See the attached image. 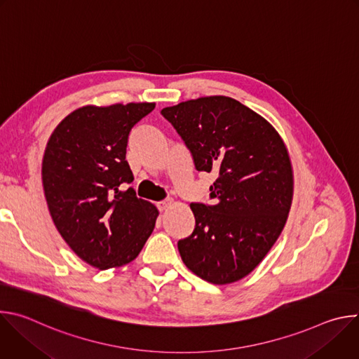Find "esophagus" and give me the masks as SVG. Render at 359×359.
I'll use <instances>...</instances> for the list:
<instances>
[{
  "label": "esophagus",
  "mask_w": 359,
  "mask_h": 359,
  "mask_svg": "<svg viewBox=\"0 0 359 359\" xmlns=\"http://www.w3.org/2000/svg\"><path fill=\"white\" fill-rule=\"evenodd\" d=\"M172 204H173V200L172 198H166V200L158 203V208H159L161 212H163V210H168L169 208H172Z\"/></svg>",
  "instance_id": "34e87169"
}]
</instances>
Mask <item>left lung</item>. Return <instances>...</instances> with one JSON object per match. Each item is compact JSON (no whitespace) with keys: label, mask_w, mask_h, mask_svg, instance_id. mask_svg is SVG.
<instances>
[{"label":"left lung","mask_w":359,"mask_h":359,"mask_svg":"<svg viewBox=\"0 0 359 359\" xmlns=\"http://www.w3.org/2000/svg\"><path fill=\"white\" fill-rule=\"evenodd\" d=\"M198 172L215 173L213 204H190L193 233L179 240L186 267L212 284L248 276L281 234L292 203L287 146L274 126L229 96L190 99L162 109Z\"/></svg>","instance_id":"1"}]
</instances>
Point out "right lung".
Listing matches in <instances>:
<instances>
[{
    "instance_id": "right-lung-1",
    "label": "right lung",
    "mask_w": 359,
    "mask_h": 359,
    "mask_svg": "<svg viewBox=\"0 0 359 359\" xmlns=\"http://www.w3.org/2000/svg\"><path fill=\"white\" fill-rule=\"evenodd\" d=\"M153 102L86 105L50 135L42 159L48 210L61 237L89 266L108 270L133 262L155 229L159 212L125 183L130 129L155 109Z\"/></svg>"
}]
</instances>
